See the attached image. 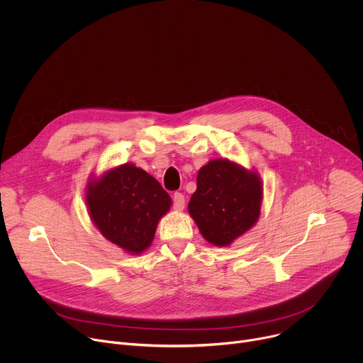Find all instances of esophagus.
<instances>
[{"label": "esophagus", "instance_id": "1", "mask_svg": "<svg viewBox=\"0 0 363 363\" xmlns=\"http://www.w3.org/2000/svg\"><path fill=\"white\" fill-rule=\"evenodd\" d=\"M172 206L175 211H182L184 206H185V198L181 192H175L172 196Z\"/></svg>", "mask_w": 363, "mask_h": 363}]
</instances>
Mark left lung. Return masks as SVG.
Here are the masks:
<instances>
[{
	"label": "left lung",
	"instance_id": "8db88e82",
	"mask_svg": "<svg viewBox=\"0 0 363 363\" xmlns=\"http://www.w3.org/2000/svg\"><path fill=\"white\" fill-rule=\"evenodd\" d=\"M262 199L263 186L255 172L213 160L196 175L188 211L206 241L225 247L257 223Z\"/></svg>",
	"mask_w": 363,
	"mask_h": 363
}]
</instances>
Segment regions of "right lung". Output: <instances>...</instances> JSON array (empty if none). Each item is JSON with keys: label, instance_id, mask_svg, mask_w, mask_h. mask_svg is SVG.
<instances>
[{"label": "right lung", "instance_id": "1", "mask_svg": "<svg viewBox=\"0 0 363 363\" xmlns=\"http://www.w3.org/2000/svg\"><path fill=\"white\" fill-rule=\"evenodd\" d=\"M86 202L101 235L132 254H140L150 245L161 217L172 203L157 179L132 164L91 179Z\"/></svg>", "mask_w": 363, "mask_h": 363}]
</instances>
